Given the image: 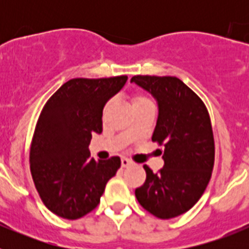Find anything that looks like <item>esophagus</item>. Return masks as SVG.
I'll use <instances>...</instances> for the list:
<instances>
[{
	"mask_svg": "<svg viewBox=\"0 0 249 249\" xmlns=\"http://www.w3.org/2000/svg\"><path fill=\"white\" fill-rule=\"evenodd\" d=\"M121 164H122V167H128L131 166L132 162L128 160V158H122V160H121Z\"/></svg>",
	"mask_w": 249,
	"mask_h": 249,
	"instance_id": "obj_1",
	"label": "esophagus"
}]
</instances>
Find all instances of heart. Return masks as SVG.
<instances>
[{"mask_svg": "<svg viewBox=\"0 0 249 249\" xmlns=\"http://www.w3.org/2000/svg\"><path fill=\"white\" fill-rule=\"evenodd\" d=\"M151 101L148 98H146L144 96H141V94H137L135 97L132 98V105L137 106V105H143V103H149Z\"/></svg>", "mask_w": 249, "mask_h": 249, "instance_id": "heart-1", "label": "heart"}]
</instances>
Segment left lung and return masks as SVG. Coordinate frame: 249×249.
Here are the masks:
<instances>
[{"instance_id":"1","label":"left lung","mask_w":249,"mask_h":249,"mask_svg":"<svg viewBox=\"0 0 249 249\" xmlns=\"http://www.w3.org/2000/svg\"><path fill=\"white\" fill-rule=\"evenodd\" d=\"M131 82L157 102L152 141L163 144L164 160L158 173L144 164L146 182L136 190V198L157 218H175L198 202L211 179L214 141L210 114L201 98L177 77L133 76Z\"/></svg>"}]
</instances>
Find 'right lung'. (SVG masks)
Wrapping results in <instances>:
<instances>
[{
    "instance_id": "1",
    "label": "right lung",
    "mask_w": 249,
    "mask_h": 249,
    "mask_svg": "<svg viewBox=\"0 0 249 249\" xmlns=\"http://www.w3.org/2000/svg\"><path fill=\"white\" fill-rule=\"evenodd\" d=\"M127 80H70L39 114L31 146V173L45 206L58 217L77 219L93 211L121 167L120 157L89 160V146L94 133H102L103 107Z\"/></svg>"
}]
</instances>
